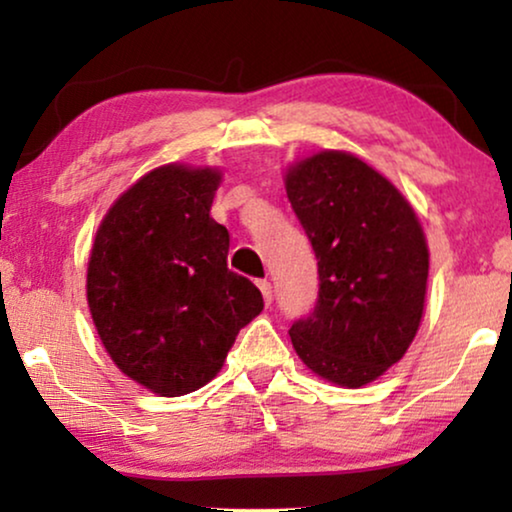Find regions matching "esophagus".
Wrapping results in <instances>:
<instances>
[{
    "instance_id": "esophagus-1",
    "label": "esophagus",
    "mask_w": 512,
    "mask_h": 512,
    "mask_svg": "<svg viewBox=\"0 0 512 512\" xmlns=\"http://www.w3.org/2000/svg\"><path fill=\"white\" fill-rule=\"evenodd\" d=\"M258 289H261V293H263L265 305H270L272 303V284L268 282V279H261V282H258Z\"/></svg>"
}]
</instances>
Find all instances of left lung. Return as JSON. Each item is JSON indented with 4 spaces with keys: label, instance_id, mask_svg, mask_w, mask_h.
I'll return each mask as SVG.
<instances>
[{
    "label": "left lung",
    "instance_id": "8db88e82",
    "mask_svg": "<svg viewBox=\"0 0 512 512\" xmlns=\"http://www.w3.org/2000/svg\"><path fill=\"white\" fill-rule=\"evenodd\" d=\"M319 268L314 310L291 324L303 363L363 387L401 361L424 312L429 249L408 200L363 160L324 151L286 174Z\"/></svg>",
    "mask_w": 512,
    "mask_h": 512
}]
</instances>
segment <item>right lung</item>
<instances>
[{
  "label": "right lung",
  "mask_w": 512,
  "mask_h": 512,
  "mask_svg": "<svg viewBox=\"0 0 512 512\" xmlns=\"http://www.w3.org/2000/svg\"><path fill=\"white\" fill-rule=\"evenodd\" d=\"M221 174L158 167L104 216L88 263V305L118 368L160 396L219 373L237 333L263 310L228 270L230 235L209 216Z\"/></svg>",
  "instance_id": "obj_1"
}]
</instances>
